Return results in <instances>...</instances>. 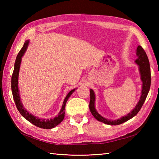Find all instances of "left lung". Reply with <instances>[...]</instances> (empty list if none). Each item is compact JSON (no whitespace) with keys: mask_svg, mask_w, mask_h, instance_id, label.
I'll list each match as a JSON object with an SVG mask.
<instances>
[{"mask_svg":"<svg viewBox=\"0 0 159 159\" xmlns=\"http://www.w3.org/2000/svg\"><path fill=\"white\" fill-rule=\"evenodd\" d=\"M136 55L137 59L134 61L136 64L139 66V71L141 76V80L142 81V89H141V96L139 102L136 104L134 109L132 110L129 113H128L126 116L120 117V119L111 120L107 118L102 117L100 114L98 113L95 107V102H96V96L93 90L90 89V102H89V109L91 113L93 115V116L96 119L108 125H111V126H116V125H119L125 121L130 120L131 118L134 117L140 111L141 108L142 107L143 104L146 99V97L150 91V85H151V74H150V62L148 60V56L146 55L145 50L143 49L141 46H138L136 50Z\"/></svg>","mask_w":159,"mask_h":159,"instance_id":"obj_1","label":"left lung"}]
</instances>
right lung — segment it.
Here are the masks:
<instances>
[{
	"label": "right lung",
	"mask_w": 159,
	"mask_h": 159,
	"mask_svg": "<svg viewBox=\"0 0 159 159\" xmlns=\"http://www.w3.org/2000/svg\"><path fill=\"white\" fill-rule=\"evenodd\" d=\"M29 43V40L26 41L24 43V46L20 50V51L17 55L15 64H14V69H13V74L11 76V91L13 97V100L16 103L17 109H18L20 113L25 118L26 120H28L29 122L34 124L35 126L39 127L41 128H44V129H51V128H55L57 125L59 124L63 120L64 117H65V107L67 100H68L70 96L72 95L73 92L76 89V88L71 90L70 92L67 94L66 97L63 100L61 109L58 116H55V117L51 118V119H44V118H39L33 116V114L29 113L25 107L22 103L21 99H20V91L18 88V76H19V71L20 67V64L22 61V57L25 55L26 49L28 48Z\"/></svg>",
	"instance_id": "right-lung-1"
}]
</instances>
